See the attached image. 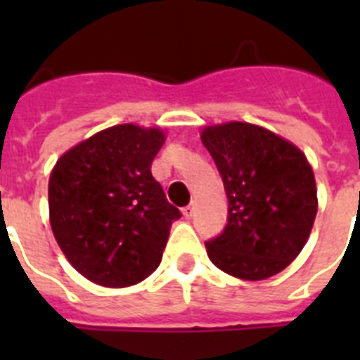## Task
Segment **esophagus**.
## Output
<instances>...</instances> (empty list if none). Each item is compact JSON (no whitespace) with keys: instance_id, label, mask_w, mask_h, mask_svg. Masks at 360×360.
I'll return each mask as SVG.
<instances>
[{"instance_id":"esophagus-1","label":"esophagus","mask_w":360,"mask_h":360,"mask_svg":"<svg viewBox=\"0 0 360 360\" xmlns=\"http://www.w3.org/2000/svg\"><path fill=\"white\" fill-rule=\"evenodd\" d=\"M194 209H196V205H194V203L186 205V207L183 209V217H185V219H192V214H194Z\"/></svg>"}]
</instances>
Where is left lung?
Listing matches in <instances>:
<instances>
[{"instance_id": "1", "label": "left lung", "mask_w": 360, "mask_h": 360, "mask_svg": "<svg viewBox=\"0 0 360 360\" xmlns=\"http://www.w3.org/2000/svg\"><path fill=\"white\" fill-rule=\"evenodd\" d=\"M224 181L228 224L205 243L209 259L240 280L284 271L307 245L318 213V188L307 155L273 130L245 121L202 130Z\"/></svg>"}]
</instances>
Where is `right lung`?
Listing matches in <instances>:
<instances>
[{
    "label": "right lung",
    "mask_w": 360,
    "mask_h": 360,
    "mask_svg": "<svg viewBox=\"0 0 360 360\" xmlns=\"http://www.w3.org/2000/svg\"><path fill=\"white\" fill-rule=\"evenodd\" d=\"M160 127L114 124L58 158L48 181L50 226L72 267L104 288H129L160 265L179 209L151 162Z\"/></svg>",
    "instance_id": "add662e5"
}]
</instances>
